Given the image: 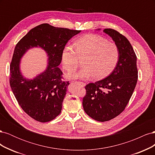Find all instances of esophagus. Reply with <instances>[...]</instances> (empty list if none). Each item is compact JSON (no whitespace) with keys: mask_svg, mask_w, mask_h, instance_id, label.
<instances>
[{"mask_svg":"<svg viewBox=\"0 0 155 155\" xmlns=\"http://www.w3.org/2000/svg\"><path fill=\"white\" fill-rule=\"evenodd\" d=\"M76 83L79 84V85H80L82 87H85V83H83V82H80V81H76Z\"/></svg>","mask_w":155,"mask_h":155,"instance_id":"1","label":"esophagus"}]
</instances>
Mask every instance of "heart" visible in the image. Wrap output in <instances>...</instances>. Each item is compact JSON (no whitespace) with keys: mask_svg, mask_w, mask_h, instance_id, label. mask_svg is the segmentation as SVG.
Segmentation results:
<instances>
[{"mask_svg":"<svg viewBox=\"0 0 155 155\" xmlns=\"http://www.w3.org/2000/svg\"><path fill=\"white\" fill-rule=\"evenodd\" d=\"M73 48L66 46L61 54L63 66L68 72L76 70L83 59V67L78 72L69 74L70 79H87L93 76L101 79L113 71L119 60V50L100 35L88 34L74 41Z\"/></svg>","mask_w":155,"mask_h":155,"instance_id":"heart-1","label":"heart"}]
</instances>
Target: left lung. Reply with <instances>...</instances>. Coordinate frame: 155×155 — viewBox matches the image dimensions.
Masks as SVG:
<instances>
[{"mask_svg": "<svg viewBox=\"0 0 155 155\" xmlns=\"http://www.w3.org/2000/svg\"><path fill=\"white\" fill-rule=\"evenodd\" d=\"M104 32L111 37L119 50L118 62L109 76L86 85L87 94L83 100L86 113L102 122L123 112L138 80L137 55L128 39L114 30L105 28Z\"/></svg>", "mask_w": 155, "mask_h": 155, "instance_id": "8db88e82", "label": "left lung"}]
</instances>
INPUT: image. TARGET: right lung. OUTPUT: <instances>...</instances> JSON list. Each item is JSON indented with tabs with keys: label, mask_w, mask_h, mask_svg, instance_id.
<instances>
[{
	"label": "right lung",
	"mask_w": 155,
	"mask_h": 155,
	"mask_svg": "<svg viewBox=\"0 0 155 155\" xmlns=\"http://www.w3.org/2000/svg\"><path fill=\"white\" fill-rule=\"evenodd\" d=\"M80 31L46 23L30 30L15 46L10 64V83L18 104L31 118L47 122L61 112L70 83L62 81L63 72L59 65L65 45ZM34 48L45 51L48 64L44 71L29 79L21 74L20 63L24 54Z\"/></svg>",
	"instance_id": "1"
}]
</instances>
